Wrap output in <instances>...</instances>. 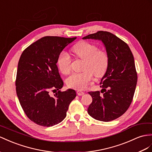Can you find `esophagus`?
<instances>
[{
	"instance_id": "esophagus-1",
	"label": "esophagus",
	"mask_w": 152,
	"mask_h": 152,
	"mask_svg": "<svg viewBox=\"0 0 152 152\" xmlns=\"http://www.w3.org/2000/svg\"><path fill=\"white\" fill-rule=\"evenodd\" d=\"M76 93H77V94L78 95V96H82V95H83L85 93L83 92H82V91H77V92H76Z\"/></svg>"
}]
</instances>
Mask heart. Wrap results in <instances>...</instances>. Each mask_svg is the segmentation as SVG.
I'll return each instance as SVG.
<instances>
[{
	"mask_svg": "<svg viewBox=\"0 0 152 152\" xmlns=\"http://www.w3.org/2000/svg\"><path fill=\"white\" fill-rule=\"evenodd\" d=\"M72 51L77 58L84 60L83 71L69 76L66 80V83L70 88L81 91L87 87L92 80L93 75L99 77L106 72L109 59L106 51L98 50L96 45L87 42L75 45ZM58 66L64 75L71 72L72 58L69 54L65 52L60 53L58 59Z\"/></svg>",
	"mask_w": 152,
	"mask_h": 152,
	"instance_id": "heart-1",
	"label": "heart"
}]
</instances>
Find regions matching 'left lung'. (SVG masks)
<instances>
[{
    "label": "left lung",
    "instance_id": "obj_1",
    "mask_svg": "<svg viewBox=\"0 0 152 152\" xmlns=\"http://www.w3.org/2000/svg\"><path fill=\"white\" fill-rule=\"evenodd\" d=\"M90 38L103 42L109 60L101 80L102 91L88 92L92 102L88 113L95 119L110 121L125 113L133 100L137 81L134 58L126 43L110 32L99 31L83 38Z\"/></svg>",
    "mask_w": 152,
    "mask_h": 152
}]
</instances>
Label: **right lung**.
I'll use <instances>...</instances> for the list:
<instances>
[{
	"mask_svg": "<svg viewBox=\"0 0 152 152\" xmlns=\"http://www.w3.org/2000/svg\"><path fill=\"white\" fill-rule=\"evenodd\" d=\"M76 38L44 37L25 49L19 59L17 94L27 117L38 125L49 127L62 121L76 96L73 89L60 91L64 81L56 65L61 52ZM52 91L56 94L50 96Z\"/></svg>",
	"mask_w": 152,
	"mask_h": 152,
	"instance_id": "add662e5",
	"label": "right lung"
}]
</instances>
